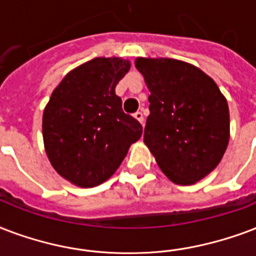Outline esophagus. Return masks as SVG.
Returning a JSON list of instances; mask_svg holds the SVG:
<instances>
[{
  "mask_svg": "<svg viewBox=\"0 0 256 256\" xmlns=\"http://www.w3.org/2000/svg\"><path fill=\"white\" fill-rule=\"evenodd\" d=\"M134 118H136L140 124H144V114H142L141 111H136V114H134Z\"/></svg>",
  "mask_w": 256,
  "mask_h": 256,
  "instance_id": "1",
  "label": "esophagus"
}]
</instances>
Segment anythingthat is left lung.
<instances>
[{
	"label": "left lung",
	"mask_w": 256,
	"mask_h": 256,
	"mask_svg": "<svg viewBox=\"0 0 256 256\" xmlns=\"http://www.w3.org/2000/svg\"><path fill=\"white\" fill-rule=\"evenodd\" d=\"M136 67L150 91L144 142L169 180L198 182L227 149V99L212 78L181 60L138 58Z\"/></svg>",
	"instance_id": "8db88e82"
}]
</instances>
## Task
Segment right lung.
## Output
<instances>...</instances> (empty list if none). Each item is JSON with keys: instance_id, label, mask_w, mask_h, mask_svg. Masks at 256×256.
Instances as JSON below:
<instances>
[{"instance_id": "right-lung-1", "label": "right lung", "mask_w": 256, "mask_h": 256, "mask_svg": "<svg viewBox=\"0 0 256 256\" xmlns=\"http://www.w3.org/2000/svg\"><path fill=\"white\" fill-rule=\"evenodd\" d=\"M130 70L120 58H95L64 76L42 115L50 165L80 188L102 184L142 136L141 124L122 110L115 86Z\"/></svg>"}]
</instances>
